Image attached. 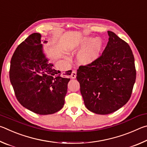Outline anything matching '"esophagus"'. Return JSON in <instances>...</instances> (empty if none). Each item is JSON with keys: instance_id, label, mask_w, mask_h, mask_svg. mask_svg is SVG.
Instances as JSON below:
<instances>
[{"instance_id": "1", "label": "esophagus", "mask_w": 147, "mask_h": 147, "mask_svg": "<svg viewBox=\"0 0 147 147\" xmlns=\"http://www.w3.org/2000/svg\"><path fill=\"white\" fill-rule=\"evenodd\" d=\"M76 76V71H72L71 77L72 78H75Z\"/></svg>"}]
</instances>
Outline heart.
Instances as JSON below:
<instances>
[{
  "instance_id": "heart-1",
  "label": "heart",
  "mask_w": 147,
  "mask_h": 147,
  "mask_svg": "<svg viewBox=\"0 0 147 147\" xmlns=\"http://www.w3.org/2000/svg\"><path fill=\"white\" fill-rule=\"evenodd\" d=\"M88 47L82 51L78 56V61L82 65L93 63L98 58L102 47V41L100 38L93 39L91 38H85L76 44L69 47L71 51H76Z\"/></svg>"
}]
</instances>
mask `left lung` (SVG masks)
Returning <instances> with one entry per match:
<instances>
[{
    "instance_id": "obj_1",
    "label": "left lung",
    "mask_w": 147,
    "mask_h": 147,
    "mask_svg": "<svg viewBox=\"0 0 147 147\" xmlns=\"http://www.w3.org/2000/svg\"><path fill=\"white\" fill-rule=\"evenodd\" d=\"M101 55L79 67V82L84 104L89 111L100 115L115 112L128 102L136 78L134 54L129 45L113 32Z\"/></svg>"
}]
</instances>
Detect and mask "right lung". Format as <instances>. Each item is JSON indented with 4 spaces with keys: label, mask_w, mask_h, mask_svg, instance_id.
Instances as JSON below:
<instances>
[{
    "label": "right lung",
    "mask_w": 147,
    "mask_h": 147,
    "mask_svg": "<svg viewBox=\"0 0 147 147\" xmlns=\"http://www.w3.org/2000/svg\"><path fill=\"white\" fill-rule=\"evenodd\" d=\"M43 43H47L44 41ZM41 35L34 33L17 47L12 56L9 79L15 94L24 108L39 115L53 114L65 103L70 80L48 63L42 51Z\"/></svg>",
    "instance_id": "1"
}]
</instances>
